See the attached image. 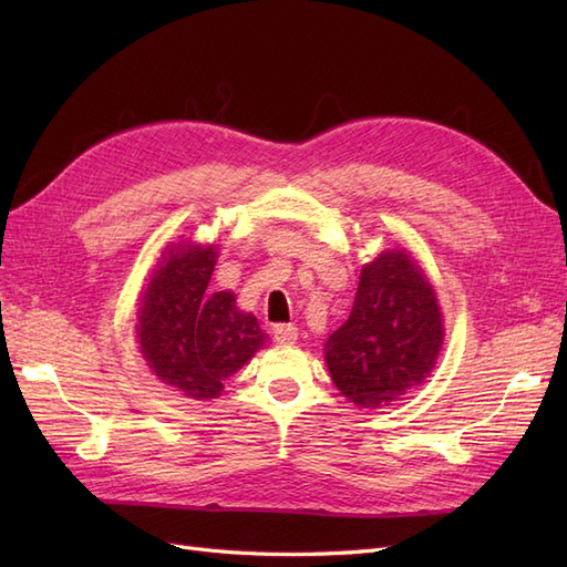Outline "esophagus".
Segmentation results:
<instances>
[{
  "label": "esophagus",
  "mask_w": 567,
  "mask_h": 567,
  "mask_svg": "<svg viewBox=\"0 0 567 567\" xmlns=\"http://www.w3.org/2000/svg\"><path fill=\"white\" fill-rule=\"evenodd\" d=\"M274 340L279 342V346H293L298 340V329L293 323H277L274 326Z\"/></svg>",
  "instance_id": "34e87169"
}]
</instances>
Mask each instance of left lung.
<instances>
[{"label":"left lung","instance_id":"8db88e82","mask_svg":"<svg viewBox=\"0 0 567 567\" xmlns=\"http://www.w3.org/2000/svg\"><path fill=\"white\" fill-rule=\"evenodd\" d=\"M444 340L437 296L402 248L362 267L348 321L326 340L336 388L362 409L398 402L435 369Z\"/></svg>","mask_w":567,"mask_h":567}]
</instances>
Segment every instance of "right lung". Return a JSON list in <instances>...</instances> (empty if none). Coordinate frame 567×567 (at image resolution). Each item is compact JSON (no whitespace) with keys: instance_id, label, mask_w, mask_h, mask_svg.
Returning a JSON list of instances; mask_svg holds the SVG:
<instances>
[{"instance_id":"1","label":"right lung","mask_w":567,"mask_h":567,"mask_svg":"<svg viewBox=\"0 0 567 567\" xmlns=\"http://www.w3.org/2000/svg\"><path fill=\"white\" fill-rule=\"evenodd\" d=\"M217 246L177 244L161 255L140 307L136 340L153 375L188 400L208 402L221 381L265 346L260 323L231 290L208 296Z\"/></svg>"}]
</instances>
